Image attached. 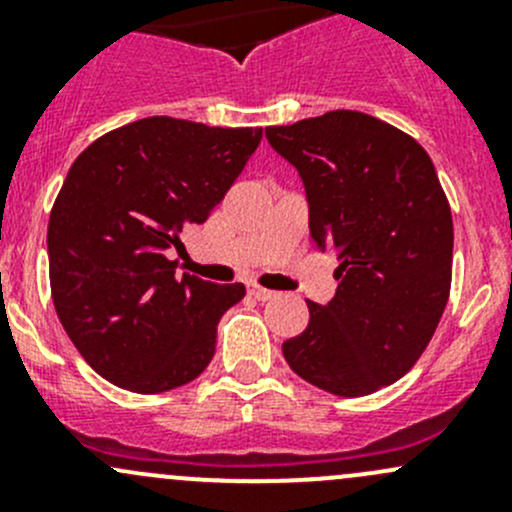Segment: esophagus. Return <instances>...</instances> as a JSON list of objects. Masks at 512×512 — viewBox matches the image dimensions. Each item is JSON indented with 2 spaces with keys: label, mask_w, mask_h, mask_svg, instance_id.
<instances>
[{
  "label": "esophagus",
  "mask_w": 512,
  "mask_h": 512,
  "mask_svg": "<svg viewBox=\"0 0 512 512\" xmlns=\"http://www.w3.org/2000/svg\"><path fill=\"white\" fill-rule=\"evenodd\" d=\"M250 294L255 299H260V302H267V299L275 297V292H272V289H265V287H260V285H252L250 287Z\"/></svg>",
  "instance_id": "1"
}]
</instances>
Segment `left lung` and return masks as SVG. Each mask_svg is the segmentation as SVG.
<instances>
[{"mask_svg":"<svg viewBox=\"0 0 512 512\" xmlns=\"http://www.w3.org/2000/svg\"><path fill=\"white\" fill-rule=\"evenodd\" d=\"M265 133L302 175L314 242L339 260L334 299L307 302V329L282 354L317 389L374 394L416 364L451 294L453 220L436 168L409 133L369 113Z\"/></svg>","mask_w":512,"mask_h":512,"instance_id":"1","label":"left lung"}]
</instances>
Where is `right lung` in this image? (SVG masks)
I'll return each instance as SVG.
<instances>
[{
	"label": "right lung",
	"instance_id": "1",
	"mask_svg": "<svg viewBox=\"0 0 512 512\" xmlns=\"http://www.w3.org/2000/svg\"><path fill=\"white\" fill-rule=\"evenodd\" d=\"M260 141L262 128L151 116L103 133L74 160L49 218L51 299L106 381L160 394L210 364L220 317L245 285L175 277L165 252L210 218Z\"/></svg>",
	"mask_w": 512,
	"mask_h": 512
}]
</instances>
